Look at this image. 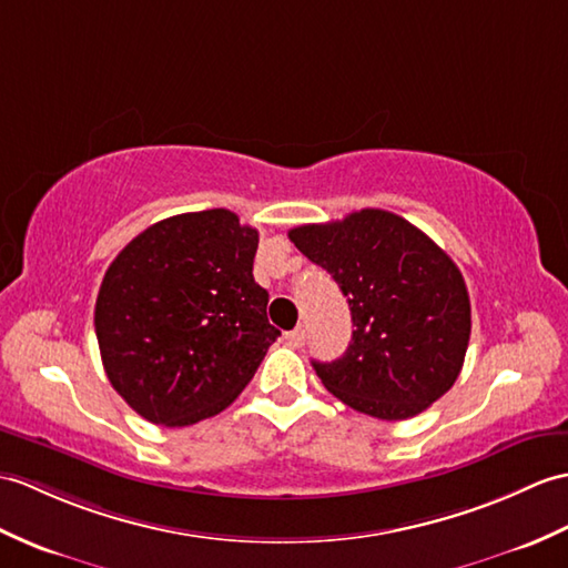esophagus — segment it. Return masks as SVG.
Listing matches in <instances>:
<instances>
[{
  "label": "esophagus",
  "instance_id": "obj_1",
  "mask_svg": "<svg viewBox=\"0 0 568 568\" xmlns=\"http://www.w3.org/2000/svg\"><path fill=\"white\" fill-rule=\"evenodd\" d=\"M287 344L293 348H302L305 346V326H297L295 332L287 334Z\"/></svg>",
  "mask_w": 568,
  "mask_h": 568
}]
</instances>
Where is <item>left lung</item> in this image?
<instances>
[{
  "label": "left lung",
  "mask_w": 568,
  "mask_h": 568,
  "mask_svg": "<svg viewBox=\"0 0 568 568\" xmlns=\"http://www.w3.org/2000/svg\"><path fill=\"white\" fill-rule=\"evenodd\" d=\"M287 236L348 300L355 328L346 353L312 361L334 397L361 414L404 420L455 385L469 346V293L430 236L375 207Z\"/></svg>",
  "instance_id": "8db88e82"
}]
</instances>
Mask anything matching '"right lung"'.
Masks as SVG:
<instances>
[{
  "mask_svg": "<svg viewBox=\"0 0 568 568\" xmlns=\"http://www.w3.org/2000/svg\"><path fill=\"white\" fill-rule=\"evenodd\" d=\"M256 248L258 232L215 207L156 222L113 258L94 326L109 382L142 418L191 426L252 382L281 336Z\"/></svg>",
  "mask_w": 568,
  "mask_h": 568,
  "instance_id": "add662e5",
  "label": "right lung"
}]
</instances>
